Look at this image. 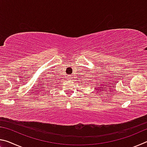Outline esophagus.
I'll list each match as a JSON object with an SVG mask.
<instances>
[{"label": "esophagus", "mask_w": 147, "mask_h": 147, "mask_svg": "<svg viewBox=\"0 0 147 147\" xmlns=\"http://www.w3.org/2000/svg\"><path fill=\"white\" fill-rule=\"evenodd\" d=\"M67 78V80H71L73 79V75H71V74H69V75H68Z\"/></svg>", "instance_id": "34e87169"}]
</instances>
